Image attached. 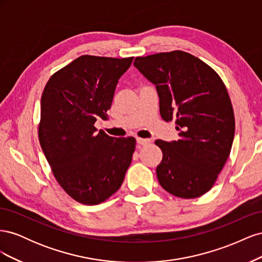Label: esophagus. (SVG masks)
<instances>
[{
	"instance_id": "34e87169",
	"label": "esophagus",
	"mask_w": 262,
	"mask_h": 262,
	"mask_svg": "<svg viewBox=\"0 0 262 262\" xmlns=\"http://www.w3.org/2000/svg\"><path fill=\"white\" fill-rule=\"evenodd\" d=\"M137 143L140 145H147L150 143V140L148 139H142V138H138L137 139Z\"/></svg>"
}]
</instances>
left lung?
<instances>
[{"instance_id": "8db88e82", "label": "left lung", "mask_w": 262, "mask_h": 262, "mask_svg": "<svg viewBox=\"0 0 262 262\" xmlns=\"http://www.w3.org/2000/svg\"><path fill=\"white\" fill-rule=\"evenodd\" d=\"M134 67L155 86L165 121L176 119L179 140H156L163 160L156 173L161 186L184 199L213 187L232 149L235 117L220 75L185 51L137 57Z\"/></svg>"}]
</instances>
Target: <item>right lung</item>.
Segmentation results:
<instances>
[{"instance_id":"obj_1","label":"right lung","mask_w":262,"mask_h":262,"mask_svg":"<svg viewBox=\"0 0 262 262\" xmlns=\"http://www.w3.org/2000/svg\"><path fill=\"white\" fill-rule=\"evenodd\" d=\"M132 60L82 55L52 74L43 90L39 142L54 178L82 204H99L117 192L131 164L136 139L109 137L94 123L107 119Z\"/></svg>"}]
</instances>
